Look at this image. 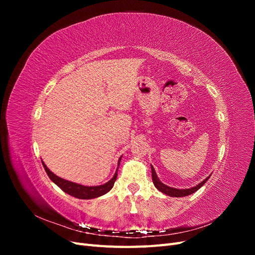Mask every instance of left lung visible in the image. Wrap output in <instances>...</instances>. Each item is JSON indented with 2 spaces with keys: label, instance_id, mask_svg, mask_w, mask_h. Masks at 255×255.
Masks as SVG:
<instances>
[{
  "label": "left lung",
  "instance_id": "8db88e82",
  "mask_svg": "<svg viewBox=\"0 0 255 255\" xmlns=\"http://www.w3.org/2000/svg\"><path fill=\"white\" fill-rule=\"evenodd\" d=\"M151 172H152V181H153V184L154 186H155L160 192H163V194L169 196V197H176V198H181V197H186V196H189L191 194H194V192H196L199 188H201L203 185L207 182V180L210 179V176L212 174L208 175L206 179H204L201 183H199L198 185H196V186L194 187H190V188H185V189H179V188H173V187H170L168 186V185L164 184L163 182H160V180L158 179V176L155 172V169L153 168V166L151 165Z\"/></svg>",
  "mask_w": 255,
  "mask_h": 255
}]
</instances>
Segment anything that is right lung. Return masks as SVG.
Returning a JSON list of instances; mask_svg holds the SVG:
<instances>
[{"label":"right lung","mask_w":255,"mask_h":255,"mask_svg":"<svg viewBox=\"0 0 255 255\" xmlns=\"http://www.w3.org/2000/svg\"><path fill=\"white\" fill-rule=\"evenodd\" d=\"M121 157L122 156H120V158L118 160L117 170H116V172H115V174H114L112 179L109 182H106L105 184L97 185V186H85V185H82V184H78V183H74V182L68 181V180H65V179H61V177L57 176L55 173H53L50 170V169L47 167V165L44 164L43 160H41V161H42L44 170H45V172H47V174L49 175L51 181L53 183H55L61 190L65 191L66 194L78 198V199L89 200V199H95V198L101 197V196L107 194V192H109L113 188L116 180H117L118 168H119V165H120Z\"/></svg>","instance_id":"right-lung-1"}]
</instances>
